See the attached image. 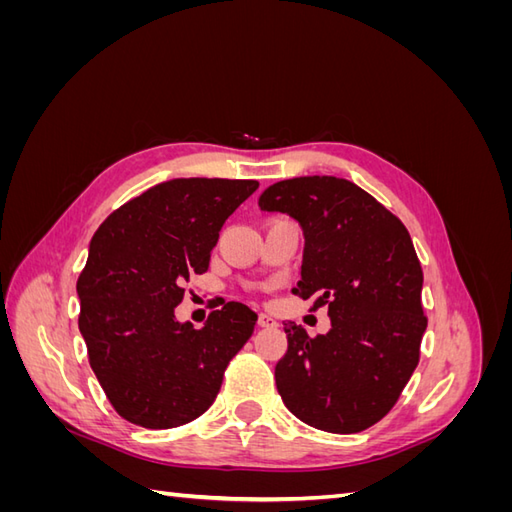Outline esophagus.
Returning <instances> with one entry per match:
<instances>
[{
    "instance_id": "obj_1",
    "label": "esophagus",
    "mask_w": 512,
    "mask_h": 512,
    "mask_svg": "<svg viewBox=\"0 0 512 512\" xmlns=\"http://www.w3.org/2000/svg\"><path fill=\"white\" fill-rule=\"evenodd\" d=\"M258 327H262V329H273V327H277V322H275V318L269 316V314H260V316H258Z\"/></svg>"
}]
</instances>
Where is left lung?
I'll return each mask as SVG.
<instances>
[{"label": "left lung", "instance_id": "8db88e82", "mask_svg": "<svg viewBox=\"0 0 512 512\" xmlns=\"http://www.w3.org/2000/svg\"><path fill=\"white\" fill-rule=\"evenodd\" d=\"M260 211L297 220L303 237L294 294L329 305L331 329L309 337L284 324L288 350L275 365L277 393L299 421L356 433L395 406L427 329L423 269L399 218L348 179L314 175L277 181Z\"/></svg>", "mask_w": 512, "mask_h": 512}]
</instances>
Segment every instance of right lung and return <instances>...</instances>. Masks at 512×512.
Wrapping results in <instances>:
<instances>
[{
    "instance_id": "add662e5",
    "label": "right lung",
    "mask_w": 512,
    "mask_h": 512,
    "mask_svg": "<svg viewBox=\"0 0 512 512\" xmlns=\"http://www.w3.org/2000/svg\"><path fill=\"white\" fill-rule=\"evenodd\" d=\"M258 188L252 179H170L113 211L76 282L89 365L126 421L170 429L220 393L224 369L258 316L228 301L203 329L175 318L183 282L205 273L220 230Z\"/></svg>"
}]
</instances>
